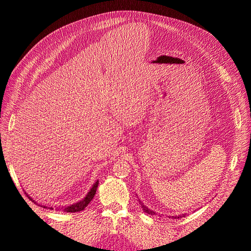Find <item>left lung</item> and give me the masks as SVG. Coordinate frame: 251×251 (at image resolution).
Returning <instances> with one entry per match:
<instances>
[{
    "label": "left lung",
    "instance_id": "1",
    "mask_svg": "<svg viewBox=\"0 0 251 251\" xmlns=\"http://www.w3.org/2000/svg\"><path fill=\"white\" fill-rule=\"evenodd\" d=\"M139 203L141 204V207H142V209H143V211H144V212H147L148 215H151V216L155 215V211L149 209V208L146 206V205H143V203H142L140 200H139ZM182 216L185 217V215H182ZM182 216H172V218H173V219H180ZM170 218H171V217H170Z\"/></svg>",
    "mask_w": 251,
    "mask_h": 251
}]
</instances>
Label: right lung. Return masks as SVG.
Returning a JSON list of instances; mask_svg holds the SVG:
<instances>
[{"instance_id": "obj_1", "label": "right lung", "mask_w": 251, "mask_h": 251, "mask_svg": "<svg viewBox=\"0 0 251 251\" xmlns=\"http://www.w3.org/2000/svg\"><path fill=\"white\" fill-rule=\"evenodd\" d=\"M97 187H98V180L93 184V186L91 187V189L88 192V194L86 195V197H85V198H83L82 200L78 201L77 203H74V204H72V205H69V206H65V207L56 208V209H62L63 211H66V212H76V211L83 210V209H85V208L88 206V204L91 202V200L93 199V197H94L95 194H96ZM28 198H29L30 200H31V201L34 202V200H32L31 197L28 196ZM44 207H45V206H44ZM50 209H53V208L50 207Z\"/></svg>"}]
</instances>
